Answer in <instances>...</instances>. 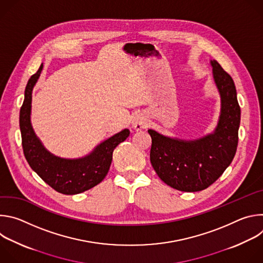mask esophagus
I'll use <instances>...</instances> for the list:
<instances>
[{"label":"esophagus","mask_w":263,"mask_h":263,"mask_svg":"<svg viewBox=\"0 0 263 263\" xmlns=\"http://www.w3.org/2000/svg\"><path fill=\"white\" fill-rule=\"evenodd\" d=\"M132 128L135 129L136 131L143 129L146 126V120L144 118L143 115L141 114H137L132 118V122H131Z\"/></svg>","instance_id":"esophagus-1"}]
</instances>
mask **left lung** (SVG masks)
I'll return each mask as SVG.
<instances>
[{
    "mask_svg": "<svg viewBox=\"0 0 263 263\" xmlns=\"http://www.w3.org/2000/svg\"><path fill=\"white\" fill-rule=\"evenodd\" d=\"M210 64L220 96V116L214 132L196 140H183L147 130L152 137L149 159L156 174L181 192L207 189L230 165L237 149L240 107L235 84L216 60Z\"/></svg>",
    "mask_w": 263,
    "mask_h": 263,
    "instance_id": "left-lung-1",
    "label": "left lung"
}]
</instances>
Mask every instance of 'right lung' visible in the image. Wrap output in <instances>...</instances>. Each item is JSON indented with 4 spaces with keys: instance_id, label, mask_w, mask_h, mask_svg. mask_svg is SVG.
<instances>
[{
    "instance_id": "add662e5",
    "label": "right lung",
    "mask_w": 263,
    "mask_h": 263,
    "mask_svg": "<svg viewBox=\"0 0 263 263\" xmlns=\"http://www.w3.org/2000/svg\"><path fill=\"white\" fill-rule=\"evenodd\" d=\"M43 67L42 63L39 70L29 79L20 111L24 155L31 168L53 190L63 195L81 194L103 181L109 171L114 149L127 139L130 131L124 129L109 137L89 155L82 158L64 159L51 154L35 135L30 120L32 90L41 76Z\"/></svg>"
}]
</instances>
